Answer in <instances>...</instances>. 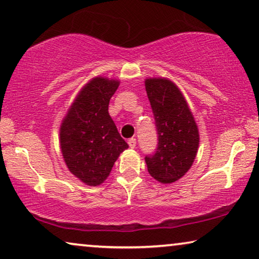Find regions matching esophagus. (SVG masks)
<instances>
[{
    "label": "esophagus",
    "mask_w": 259,
    "mask_h": 259,
    "mask_svg": "<svg viewBox=\"0 0 259 259\" xmlns=\"http://www.w3.org/2000/svg\"><path fill=\"white\" fill-rule=\"evenodd\" d=\"M128 145H130L131 148H135V146H137V139H134V138L130 139V140H128Z\"/></svg>",
    "instance_id": "esophagus-1"
}]
</instances>
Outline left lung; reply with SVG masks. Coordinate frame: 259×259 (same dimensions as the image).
I'll return each instance as SVG.
<instances>
[{
	"mask_svg": "<svg viewBox=\"0 0 259 259\" xmlns=\"http://www.w3.org/2000/svg\"><path fill=\"white\" fill-rule=\"evenodd\" d=\"M158 134L156 152L146 156L147 169L154 180L170 184L192 166L199 147V130L188 102L169 78L145 79Z\"/></svg>",
	"mask_w": 259,
	"mask_h": 259,
	"instance_id": "obj_1",
	"label": "left lung"
}]
</instances>
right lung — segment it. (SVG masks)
<instances>
[{
	"label": "right lung",
	"instance_id": "add662e5",
	"mask_svg": "<svg viewBox=\"0 0 259 259\" xmlns=\"http://www.w3.org/2000/svg\"><path fill=\"white\" fill-rule=\"evenodd\" d=\"M120 81L96 76L78 91L60 126V148L67 168L82 183L98 186L128 145L109 114Z\"/></svg>",
	"mask_w": 259,
	"mask_h": 259
}]
</instances>
